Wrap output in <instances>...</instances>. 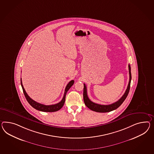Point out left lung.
<instances>
[{
    "mask_svg": "<svg viewBox=\"0 0 154 154\" xmlns=\"http://www.w3.org/2000/svg\"><path fill=\"white\" fill-rule=\"evenodd\" d=\"M128 69H129V74H130V79H129V83L127 86L126 91H125V94H123L122 97L119 99L118 101L116 102L113 103L109 105H101L97 104L95 103L91 102L89 98H88V96L87 94V87L85 84H84V91H83V99L84 102L86 106L89 108L91 110H93L97 112H100V113H106V112H109L110 111L115 110L117 108H118L119 106H120L122 103L125 101V100L128 94L130 89L131 81V66L130 65H128Z\"/></svg>",
    "mask_w": 154,
    "mask_h": 154,
    "instance_id": "1",
    "label": "left lung"
}]
</instances>
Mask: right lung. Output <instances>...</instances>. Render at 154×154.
<instances>
[{"label": "right lung", "instance_id": "obj_1", "mask_svg": "<svg viewBox=\"0 0 154 154\" xmlns=\"http://www.w3.org/2000/svg\"><path fill=\"white\" fill-rule=\"evenodd\" d=\"M74 80H71L69 83L67 84L66 87L65 88V92H64L63 98V99L61 100V102H60L59 103L55 104L46 106V105H44V104H41V103L35 102V101L33 100L31 98L28 96V95L26 93V91H25L23 86L22 82V79H20L21 86H22V88L24 96H25L26 98L27 99L28 102L29 103V104L33 108H34L35 109L40 110V111H42V112H56V111L60 110L63 106V104L65 103V97H66V93H67V91L69 90V89L74 84Z\"/></svg>", "mask_w": 154, "mask_h": 154}]
</instances>
